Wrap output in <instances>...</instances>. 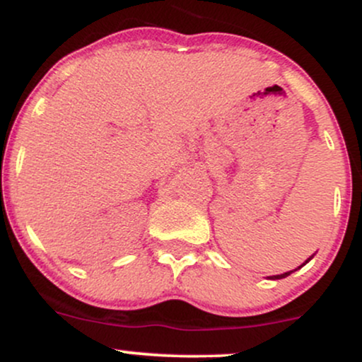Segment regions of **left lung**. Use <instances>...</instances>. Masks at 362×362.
I'll use <instances>...</instances> for the list:
<instances>
[{"mask_svg":"<svg viewBox=\"0 0 362 362\" xmlns=\"http://www.w3.org/2000/svg\"><path fill=\"white\" fill-rule=\"evenodd\" d=\"M311 259H313V255H311V257H310V259L305 262V264H308V262H310ZM305 264H303V265H305ZM303 265H300V267H303ZM300 267H298V269H300ZM291 272H293V271H289V272H284V274H279V276H271V279H282V277H288Z\"/></svg>","mask_w":362,"mask_h":362,"instance_id":"left-lung-1","label":"left lung"}]
</instances>
